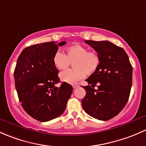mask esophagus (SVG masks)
<instances>
[{"label":"esophagus","mask_w":146,"mask_h":146,"mask_svg":"<svg viewBox=\"0 0 146 146\" xmlns=\"http://www.w3.org/2000/svg\"><path fill=\"white\" fill-rule=\"evenodd\" d=\"M72 86H73V88H76L77 87H79V84H74Z\"/></svg>","instance_id":"1"}]
</instances>
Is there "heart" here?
<instances>
[{"label":"heart","instance_id":"obj_1","mask_svg":"<svg viewBox=\"0 0 146 146\" xmlns=\"http://www.w3.org/2000/svg\"><path fill=\"white\" fill-rule=\"evenodd\" d=\"M53 64L58 70H66L72 63L73 70L62 72L60 77L65 83H77L86 74L96 72L100 64V58L96 51L88 50V48L79 44L66 48L64 55L55 52L52 58Z\"/></svg>","mask_w":146,"mask_h":146}]
</instances>
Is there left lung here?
Wrapping results in <instances>:
<instances>
[{
  "instance_id": "1",
  "label": "left lung",
  "mask_w": 146,
  "mask_h": 146,
  "mask_svg": "<svg viewBox=\"0 0 146 146\" xmlns=\"http://www.w3.org/2000/svg\"><path fill=\"white\" fill-rule=\"evenodd\" d=\"M100 58L96 72L83 86L86 91L82 106L90 116L99 120L110 119L121 111L129 100L132 85V66L125 50L108 40H86ZM98 89H94L96 84Z\"/></svg>"
}]
</instances>
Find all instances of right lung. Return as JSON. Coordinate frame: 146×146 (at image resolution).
<instances>
[{
    "mask_svg": "<svg viewBox=\"0 0 146 146\" xmlns=\"http://www.w3.org/2000/svg\"><path fill=\"white\" fill-rule=\"evenodd\" d=\"M65 43L50 41L33 45L18 57L14 72L18 98L27 113L40 121L60 116L72 93V86L65 82L55 86L60 79L52 58L58 46Z\"/></svg>",
    "mask_w": 146,
    "mask_h": 146,
    "instance_id": "right-lung-1",
    "label": "right lung"
}]
</instances>
